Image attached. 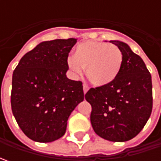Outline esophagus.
<instances>
[{"instance_id": "esophagus-1", "label": "esophagus", "mask_w": 161, "mask_h": 161, "mask_svg": "<svg viewBox=\"0 0 161 161\" xmlns=\"http://www.w3.org/2000/svg\"><path fill=\"white\" fill-rule=\"evenodd\" d=\"M88 90H89V86H88V85H86V84H83V92H84V94H86V93L88 92Z\"/></svg>"}]
</instances>
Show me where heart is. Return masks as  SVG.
I'll use <instances>...</instances> for the list:
<instances>
[{
	"instance_id": "b5f03b06",
	"label": "heart",
	"mask_w": 161,
	"mask_h": 161,
	"mask_svg": "<svg viewBox=\"0 0 161 161\" xmlns=\"http://www.w3.org/2000/svg\"><path fill=\"white\" fill-rule=\"evenodd\" d=\"M123 64V54L115 46L100 41H87L74 50L73 57L67 59L70 71L76 76L86 74L91 83L104 87L117 78Z\"/></svg>"
}]
</instances>
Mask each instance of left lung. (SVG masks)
Segmentation results:
<instances>
[{
    "label": "left lung",
    "instance_id": "left-lung-1",
    "mask_svg": "<svg viewBox=\"0 0 161 161\" xmlns=\"http://www.w3.org/2000/svg\"><path fill=\"white\" fill-rule=\"evenodd\" d=\"M123 54L117 78L104 87L91 88L85 98L91 105L90 122L95 133L110 142H126L142 130L152 110V75L130 47L111 40Z\"/></svg>",
    "mask_w": 161,
    "mask_h": 161
}]
</instances>
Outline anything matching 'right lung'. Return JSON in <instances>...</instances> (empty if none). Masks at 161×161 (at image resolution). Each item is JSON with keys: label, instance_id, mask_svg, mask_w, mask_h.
I'll list each match as a JSON object with an SVG mask.
<instances>
[{"label": "right lung", "instance_id": "right-lung-1", "mask_svg": "<svg viewBox=\"0 0 161 161\" xmlns=\"http://www.w3.org/2000/svg\"><path fill=\"white\" fill-rule=\"evenodd\" d=\"M77 39L44 41L19 61L10 103L22 132L37 142L64 135L71 112L84 99L81 81L68 79L67 58Z\"/></svg>", "mask_w": 161, "mask_h": 161}]
</instances>
